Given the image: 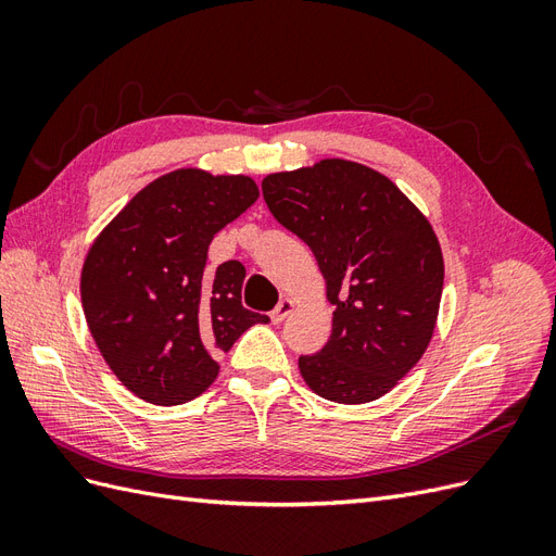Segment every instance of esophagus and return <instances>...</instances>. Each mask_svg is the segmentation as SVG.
Returning a JSON list of instances; mask_svg holds the SVG:
<instances>
[{
	"mask_svg": "<svg viewBox=\"0 0 556 556\" xmlns=\"http://www.w3.org/2000/svg\"><path fill=\"white\" fill-rule=\"evenodd\" d=\"M294 308H296V301H294V299H290V296H285V299L280 301V304H278V306L271 311V319H274L276 325H280L282 319L288 317V315H290Z\"/></svg>",
	"mask_w": 556,
	"mask_h": 556,
	"instance_id": "34e87169",
	"label": "esophagus"
}]
</instances>
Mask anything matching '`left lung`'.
<instances>
[{
  "label": "left lung",
  "instance_id": "8db88e82",
  "mask_svg": "<svg viewBox=\"0 0 556 556\" xmlns=\"http://www.w3.org/2000/svg\"><path fill=\"white\" fill-rule=\"evenodd\" d=\"M262 192L313 250L333 306L327 345L299 357L301 378L348 406L384 396L422 359L439 319L445 266L427 215L384 174L339 157L268 174Z\"/></svg>",
  "mask_w": 556,
  "mask_h": 556
}]
</instances>
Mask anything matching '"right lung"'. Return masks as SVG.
<instances>
[{"label":"right lung","instance_id":"right-lung-1","mask_svg":"<svg viewBox=\"0 0 556 556\" xmlns=\"http://www.w3.org/2000/svg\"><path fill=\"white\" fill-rule=\"evenodd\" d=\"M257 197L250 176L185 166L148 182L97 233L80 271L83 313L131 394L155 406L197 399L220 374L215 355L268 323L241 304V262L206 271L215 233Z\"/></svg>","mask_w":556,"mask_h":556}]
</instances>
